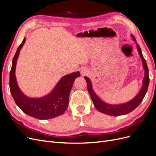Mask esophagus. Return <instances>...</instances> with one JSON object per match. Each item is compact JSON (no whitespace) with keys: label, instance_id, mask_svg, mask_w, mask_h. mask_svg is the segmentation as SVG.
<instances>
[{"label":"esophagus","instance_id":"34e87169","mask_svg":"<svg viewBox=\"0 0 156 156\" xmlns=\"http://www.w3.org/2000/svg\"><path fill=\"white\" fill-rule=\"evenodd\" d=\"M88 73H89L88 70L86 68H83L81 69V73L82 75V76H85V75H87Z\"/></svg>","mask_w":156,"mask_h":156}]
</instances>
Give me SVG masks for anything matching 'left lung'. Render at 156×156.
Instances as JSON below:
<instances>
[{
    "instance_id": "1",
    "label": "left lung",
    "mask_w": 156,
    "mask_h": 156,
    "mask_svg": "<svg viewBox=\"0 0 156 156\" xmlns=\"http://www.w3.org/2000/svg\"><path fill=\"white\" fill-rule=\"evenodd\" d=\"M131 37L132 40L136 44V49L138 51L141 61H142L143 67L144 70V75L143 79L142 87H141L138 94H136L132 100L126 103H120V104H110V103H107L103 100H102L97 95L96 93L94 92L91 80L88 77H84V79H85L87 83L88 92H89L90 96L94 107H95V108L98 111L102 113H104V114L107 115L117 116L128 114V113L133 111L135 108L137 107L140 103L142 102L144 97L146 95V92L148 90L150 79L147 64H146V60L143 57L142 51H141L140 47L139 44L136 43V41L135 38V37L133 35H131Z\"/></svg>"
}]
</instances>
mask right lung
<instances>
[{"mask_svg":"<svg viewBox=\"0 0 156 156\" xmlns=\"http://www.w3.org/2000/svg\"><path fill=\"white\" fill-rule=\"evenodd\" d=\"M25 41L26 37L19 46L12 60L10 73V89L13 100L23 112L37 119H51L62 115L68 107L70 91L75 79L81 76L80 72H73L61 77L54 88L44 96L28 97L19 87L16 77L17 60Z\"/></svg>","mask_w":156,"mask_h":156,"instance_id":"1","label":"right lung"}]
</instances>
